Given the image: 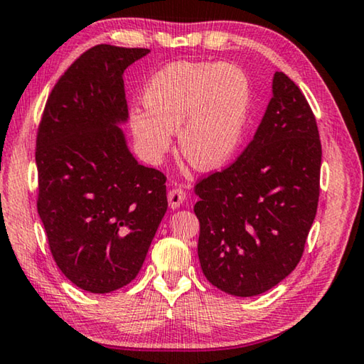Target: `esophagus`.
I'll use <instances>...</instances> for the list:
<instances>
[{"mask_svg": "<svg viewBox=\"0 0 364 364\" xmlns=\"http://www.w3.org/2000/svg\"><path fill=\"white\" fill-rule=\"evenodd\" d=\"M186 190H183L182 187H174L172 190H169L168 193V200H169V208L171 209H177L181 205H183L186 203Z\"/></svg>", "mask_w": 364, "mask_h": 364, "instance_id": "esophagus-1", "label": "esophagus"}]
</instances>
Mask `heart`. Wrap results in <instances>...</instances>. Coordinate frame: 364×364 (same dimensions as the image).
Wrapping results in <instances>:
<instances>
[{
    "instance_id": "b5f03b06",
    "label": "heart",
    "mask_w": 364,
    "mask_h": 364,
    "mask_svg": "<svg viewBox=\"0 0 364 364\" xmlns=\"http://www.w3.org/2000/svg\"><path fill=\"white\" fill-rule=\"evenodd\" d=\"M145 108L129 113V129L149 163H161L177 131L182 156L200 171L227 164L240 149L250 121L252 87L232 63L174 62L151 76Z\"/></svg>"
}]
</instances>
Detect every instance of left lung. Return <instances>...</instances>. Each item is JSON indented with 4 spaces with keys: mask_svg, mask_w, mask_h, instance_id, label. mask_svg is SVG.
Segmentation results:
<instances>
[{
    "mask_svg": "<svg viewBox=\"0 0 364 364\" xmlns=\"http://www.w3.org/2000/svg\"><path fill=\"white\" fill-rule=\"evenodd\" d=\"M321 144L305 95L282 72L250 145L196 183L198 257L208 282L251 297L296 269L320 196Z\"/></svg>",
    "mask_w": 364,
    "mask_h": 364,
    "instance_id": "8db88e82",
    "label": "left lung"
}]
</instances>
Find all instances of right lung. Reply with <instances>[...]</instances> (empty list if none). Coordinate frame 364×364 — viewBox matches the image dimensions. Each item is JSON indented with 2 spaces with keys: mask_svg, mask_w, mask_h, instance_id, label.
<instances>
[{
  "mask_svg": "<svg viewBox=\"0 0 364 364\" xmlns=\"http://www.w3.org/2000/svg\"><path fill=\"white\" fill-rule=\"evenodd\" d=\"M149 49L99 44L57 81L36 137L38 214L55 264L94 294L137 277L168 209L166 177L127 146L124 70Z\"/></svg>",
  "mask_w": 364,
  "mask_h": 364,
  "instance_id": "right-lung-1",
  "label": "right lung"
}]
</instances>
